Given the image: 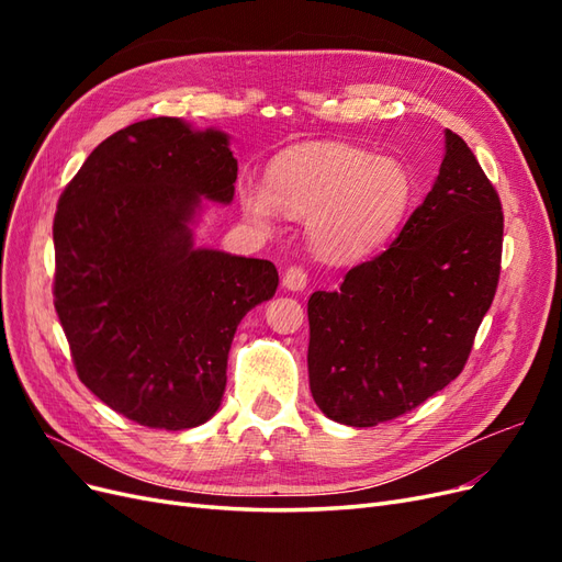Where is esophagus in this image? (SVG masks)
<instances>
[{"mask_svg": "<svg viewBox=\"0 0 562 562\" xmlns=\"http://www.w3.org/2000/svg\"><path fill=\"white\" fill-rule=\"evenodd\" d=\"M283 288H288V291H304L307 288V271L297 265L288 267L283 274Z\"/></svg>", "mask_w": 562, "mask_h": 562, "instance_id": "34e87169", "label": "esophagus"}]
</instances>
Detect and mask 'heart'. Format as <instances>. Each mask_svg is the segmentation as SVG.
I'll list each match as a JSON object with an SVG mask.
<instances>
[{
	"instance_id": "obj_1",
	"label": "heart",
	"mask_w": 562,
	"mask_h": 562,
	"mask_svg": "<svg viewBox=\"0 0 562 562\" xmlns=\"http://www.w3.org/2000/svg\"><path fill=\"white\" fill-rule=\"evenodd\" d=\"M246 217L274 227L283 211L307 215L314 250L328 260H356L378 250L401 227L415 196L407 168L349 145H302L269 168V184L239 187Z\"/></svg>"
}]
</instances>
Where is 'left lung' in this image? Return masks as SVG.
Returning a JSON list of instances; mask_svg holds the SVG:
<instances>
[{"mask_svg":"<svg viewBox=\"0 0 562 562\" xmlns=\"http://www.w3.org/2000/svg\"><path fill=\"white\" fill-rule=\"evenodd\" d=\"M504 213L469 145L446 131L438 178L386 250L310 297V389L321 413L375 427L464 370L497 293Z\"/></svg>","mask_w":562,"mask_h":562,"instance_id":"8db88e82","label":"left lung"}]
</instances>
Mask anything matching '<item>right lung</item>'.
Returning a JSON list of instances; mask_svg holds the SVG:
<instances>
[{
	"label": "right lung",
	"instance_id": "right-lung-1",
	"mask_svg": "<svg viewBox=\"0 0 562 562\" xmlns=\"http://www.w3.org/2000/svg\"><path fill=\"white\" fill-rule=\"evenodd\" d=\"M220 131L131 124L67 182L54 217V304L79 380L114 413L182 431L215 415L241 318L277 293L269 260L192 248L201 196L229 203Z\"/></svg>",
	"mask_w": 562,
	"mask_h": 562
}]
</instances>
